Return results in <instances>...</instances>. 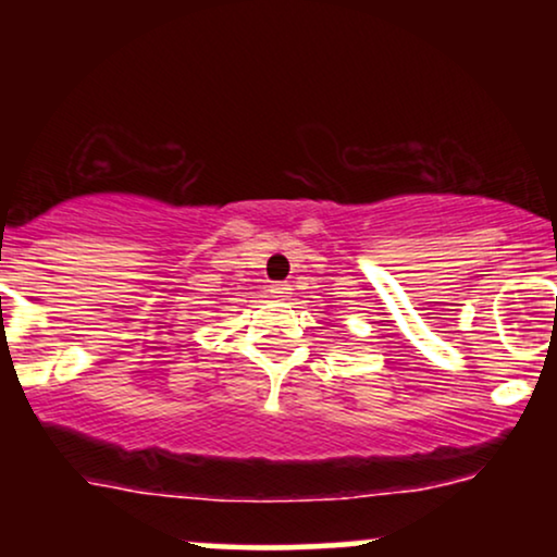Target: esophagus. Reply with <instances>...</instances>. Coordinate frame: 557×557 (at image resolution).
Here are the masks:
<instances>
[{"instance_id":"34e87169","label":"esophagus","mask_w":557,"mask_h":557,"mask_svg":"<svg viewBox=\"0 0 557 557\" xmlns=\"http://www.w3.org/2000/svg\"><path fill=\"white\" fill-rule=\"evenodd\" d=\"M290 290H293V287L287 285V283H272V287H270L272 298H280V300L290 298Z\"/></svg>"}]
</instances>
